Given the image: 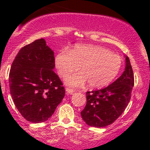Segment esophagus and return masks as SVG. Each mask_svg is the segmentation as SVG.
<instances>
[{"instance_id":"34e87169","label":"esophagus","mask_w":150,"mask_h":150,"mask_svg":"<svg viewBox=\"0 0 150 150\" xmlns=\"http://www.w3.org/2000/svg\"><path fill=\"white\" fill-rule=\"evenodd\" d=\"M74 91H74V89H71V88H66V92H67V94H68V95H73Z\"/></svg>"}]
</instances>
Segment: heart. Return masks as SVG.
Masks as SVG:
<instances>
[{"label": "heart", "instance_id": "obj_1", "mask_svg": "<svg viewBox=\"0 0 150 150\" xmlns=\"http://www.w3.org/2000/svg\"><path fill=\"white\" fill-rule=\"evenodd\" d=\"M55 63L59 74L64 78L80 66V72L65 79L69 86H82L88 82L90 88H100L108 86L117 76L122 59L103 46L79 44L70 51L61 50L55 56Z\"/></svg>", "mask_w": 150, "mask_h": 150}]
</instances>
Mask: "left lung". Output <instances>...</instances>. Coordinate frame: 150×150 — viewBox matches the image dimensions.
<instances>
[{
    "label": "left lung",
    "instance_id": "obj_1",
    "mask_svg": "<svg viewBox=\"0 0 150 150\" xmlns=\"http://www.w3.org/2000/svg\"><path fill=\"white\" fill-rule=\"evenodd\" d=\"M134 83L133 70L125 56V71L116 81L104 88L86 92V105L81 112L85 122L103 128L116 121L129 103Z\"/></svg>",
    "mask_w": 150,
    "mask_h": 150
}]
</instances>
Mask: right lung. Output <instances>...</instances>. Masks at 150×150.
I'll use <instances>...</instances> for the list:
<instances>
[{"label":"right lung","mask_w":150,"mask_h":150,"mask_svg":"<svg viewBox=\"0 0 150 150\" xmlns=\"http://www.w3.org/2000/svg\"><path fill=\"white\" fill-rule=\"evenodd\" d=\"M54 68V52L43 38L22 47L12 64L10 95L19 112L30 122L46 121L64 97L65 90Z\"/></svg>","instance_id":"right-lung-1"}]
</instances>
